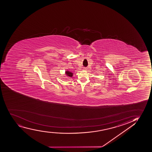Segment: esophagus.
<instances>
[{"label":"esophagus","instance_id":"obj_1","mask_svg":"<svg viewBox=\"0 0 152 152\" xmlns=\"http://www.w3.org/2000/svg\"><path fill=\"white\" fill-rule=\"evenodd\" d=\"M84 70L86 69V68H84Z\"/></svg>","mask_w":152,"mask_h":152}]
</instances>
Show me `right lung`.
<instances>
[{"label":"right lung","instance_id":"add662e5","mask_svg":"<svg viewBox=\"0 0 152 152\" xmlns=\"http://www.w3.org/2000/svg\"><path fill=\"white\" fill-rule=\"evenodd\" d=\"M65 73L69 77H72V75H73V73H72L70 72H68V71H66Z\"/></svg>","mask_w":152,"mask_h":152}]
</instances>
